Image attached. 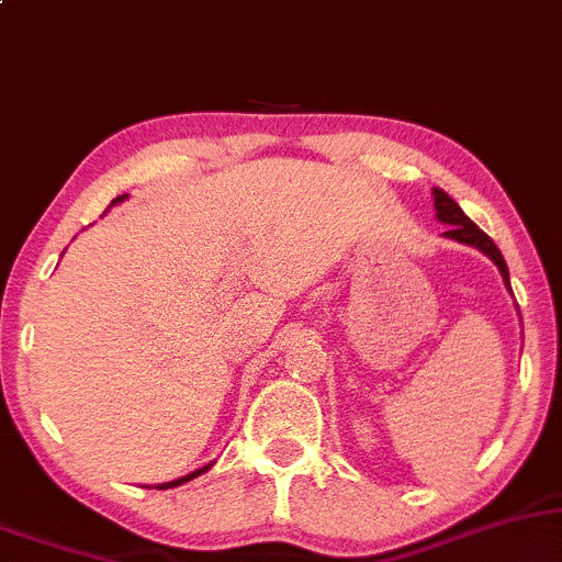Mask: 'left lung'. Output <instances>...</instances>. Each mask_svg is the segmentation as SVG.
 <instances>
[{
	"label": "left lung",
	"instance_id": "obj_1",
	"mask_svg": "<svg viewBox=\"0 0 562 562\" xmlns=\"http://www.w3.org/2000/svg\"><path fill=\"white\" fill-rule=\"evenodd\" d=\"M435 209H437V220L445 222V225L450 227L445 235L452 240H461V243H469V246H476L479 251H484L486 256H490V259L497 263L499 274H503L505 285H508V290H510L508 263H505L503 254H499V248L495 246V243L490 240V235L482 233V229H479L474 222L463 214V209L458 206L448 193L439 191V188H435Z\"/></svg>",
	"mask_w": 562,
	"mask_h": 562
}]
</instances>
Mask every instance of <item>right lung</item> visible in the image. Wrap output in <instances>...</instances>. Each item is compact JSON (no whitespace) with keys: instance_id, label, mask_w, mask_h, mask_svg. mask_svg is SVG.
<instances>
[{"instance_id":"add662e5","label":"right lung","mask_w":562,"mask_h":562,"mask_svg":"<svg viewBox=\"0 0 562 562\" xmlns=\"http://www.w3.org/2000/svg\"><path fill=\"white\" fill-rule=\"evenodd\" d=\"M117 201H123V195H117V199H114V204H117ZM206 469H209V465H204V469H199V471H193V474H188V476L178 479V482H167V484H159V490H170V486H178V484H186V482H191V479H195V476H199V474H204Z\"/></svg>"}]
</instances>
